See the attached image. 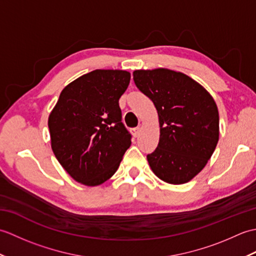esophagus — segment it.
I'll list each match as a JSON object with an SVG mask.
<instances>
[{
  "mask_svg": "<svg viewBox=\"0 0 256 256\" xmlns=\"http://www.w3.org/2000/svg\"><path fill=\"white\" fill-rule=\"evenodd\" d=\"M140 126H138V128H135L134 130H133V135L135 138H138V135H140Z\"/></svg>",
  "mask_w": 256,
  "mask_h": 256,
  "instance_id": "1",
  "label": "esophagus"
}]
</instances>
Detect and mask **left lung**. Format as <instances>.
I'll return each mask as SVG.
<instances>
[{
    "label": "left lung",
    "mask_w": 256,
    "mask_h": 256,
    "mask_svg": "<svg viewBox=\"0 0 256 256\" xmlns=\"http://www.w3.org/2000/svg\"><path fill=\"white\" fill-rule=\"evenodd\" d=\"M140 91L154 103L160 142L148 155L162 182L182 184L204 170L219 140V112L214 98L197 81L167 68L133 72Z\"/></svg>",
    "instance_id": "left-lung-1"
}]
</instances>
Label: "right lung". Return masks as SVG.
<instances>
[{
    "label": "right lung",
    "mask_w": 256,
    "mask_h": 256,
    "mask_svg": "<svg viewBox=\"0 0 256 256\" xmlns=\"http://www.w3.org/2000/svg\"><path fill=\"white\" fill-rule=\"evenodd\" d=\"M126 70L96 69L67 84L48 118L52 150L76 182L94 187L110 179L131 146L118 99Z\"/></svg>",
    "instance_id": "obj_1"
}]
</instances>
